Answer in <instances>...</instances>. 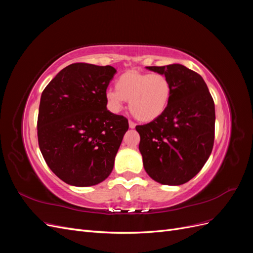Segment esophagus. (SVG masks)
I'll return each instance as SVG.
<instances>
[{
	"label": "esophagus",
	"mask_w": 253,
	"mask_h": 253,
	"mask_svg": "<svg viewBox=\"0 0 253 253\" xmlns=\"http://www.w3.org/2000/svg\"><path fill=\"white\" fill-rule=\"evenodd\" d=\"M128 126H129V127H131V128H134V127L136 126V125L134 124V122H133V121H131V120H129V121H128Z\"/></svg>",
	"instance_id": "esophagus-1"
}]
</instances>
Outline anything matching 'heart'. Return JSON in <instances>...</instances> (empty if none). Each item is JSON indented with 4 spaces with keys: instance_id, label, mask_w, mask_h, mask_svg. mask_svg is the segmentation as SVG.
Listing matches in <instances>:
<instances>
[{
    "instance_id": "heart-1",
    "label": "heart",
    "mask_w": 253,
    "mask_h": 253,
    "mask_svg": "<svg viewBox=\"0 0 253 253\" xmlns=\"http://www.w3.org/2000/svg\"><path fill=\"white\" fill-rule=\"evenodd\" d=\"M172 85L164 74H149L127 71L115 82V89L105 91L110 109L118 113L128 101L133 116L142 122L157 119L170 103Z\"/></svg>"
}]
</instances>
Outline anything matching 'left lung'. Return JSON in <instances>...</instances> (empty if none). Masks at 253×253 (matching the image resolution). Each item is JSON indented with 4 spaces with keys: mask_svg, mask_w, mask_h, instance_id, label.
Instances as JSON below:
<instances>
[{
    "mask_svg": "<svg viewBox=\"0 0 253 253\" xmlns=\"http://www.w3.org/2000/svg\"><path fill=\"white\" fill-rule=\"evenodd\" d=\"M164 74L172 85L166 111L137 126L144 170L152 179L179 186L192 179L208 160L214 143L215 108L201 75L181 64L147 66Z\"/></svg>",
    "mask_w": 253,
    "mask_h": 253,
    "instance_id": "1",
    "label": "left lung"
}]
</instances>
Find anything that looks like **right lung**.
Wrapping results in <instances>:
<instances>
[{
    "mask_svg": "<svg viewBox=\"0 0 253 253\" xmlns=\"http://www.w3.org/2000/svg\"><path fill=\"white\" fill-rule=\"evenodd\" d=\"M113 66L74 63L59 72L41 95L38 141L49 169L75 187L109 177L127 119L106 109Z\"/></svg>",
    "mask_w": 253,
    "mask_h": 253,
    "instance_id": "obj_1",
    "label": "right lung"
}]
</instances>
